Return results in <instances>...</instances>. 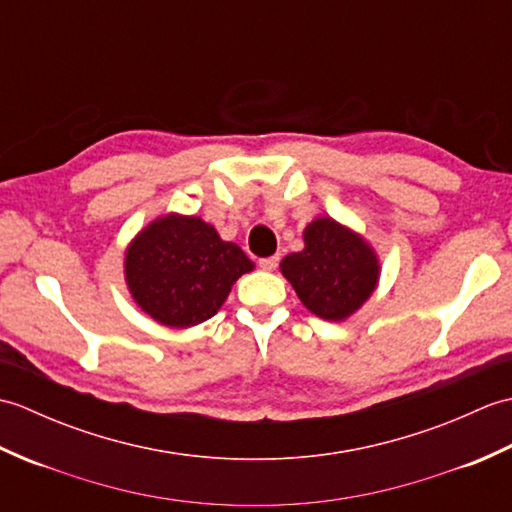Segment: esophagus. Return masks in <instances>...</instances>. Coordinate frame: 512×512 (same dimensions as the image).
I'll use <instances>...</instances> for the list:
<instances>
[{
  "mask_svg": "<svg viewBox=\"0 0 512 512\" xmlns=\"http://www.w3.org/2000/svg\"><path fill=\"white\" fill-rule=\"evenodd\" d=\"M277 264H279V255H273V257H264V259H259V268L262 270H275L277 268Z\"/></svg>",
  "mask_w": 512,
  "mask_h": 512,
  "instance_id": "34e87169",
  "label": "esophagus"
}]
</instances>
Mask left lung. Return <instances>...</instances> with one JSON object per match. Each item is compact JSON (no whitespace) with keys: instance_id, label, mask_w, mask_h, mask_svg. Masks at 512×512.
Wrapping results in <instances>:
<instances>
[{"instance_id":"obj_1","label":"left lung","mask_w":512,"mask_h":512,"mask_svg":"<svg viewBox=\"0 0 512 512\" xmlns=\"http://www.w3.org/2000/svg\"><path fill=\"white\" fill-rule=\"evenodd\" d=\"M279 270L312 314L345 321L378 288L380 259L361 233L323 215L303 228V250L281 259Z\"/></svg>"}]
</instances>
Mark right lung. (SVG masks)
<instances>
[{
    "mask_svg": "<svg viewBox=\"0 0 512 512\" xmlns=\"http://www.w3.org/2000/svg\"><path fill=\"white\" fill-rule=\"evenodd\" d=\"M255 264L198 215L165 213L125 248L123 273L136 306L165 328L184 330L217 314Z\"/></svg>",
    "mask_w": 512,
    "mask_h": 512,
    "instance_id": "add662e5",
    "label": "right lung"
}]
</instances>
